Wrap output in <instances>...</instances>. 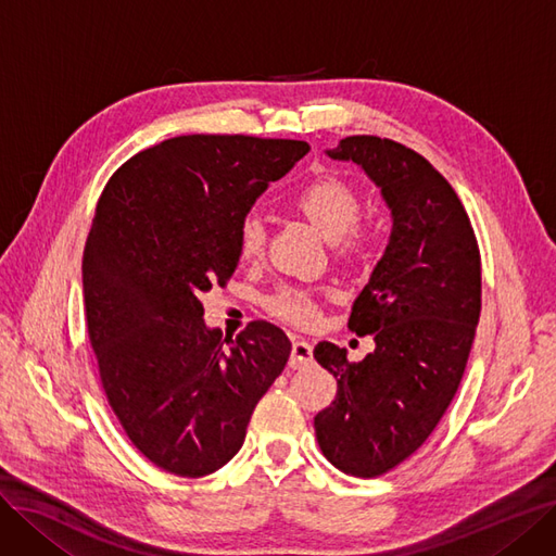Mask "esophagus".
I'll list each match as a JSON object with an SVG mask.
<instances>
[{"instance_id": "1", "label": "esophagus", "mask_w": 556, "mask_h": 556, "mask_svg": "<svg viewBox=\"0 0 556 556\" xmlns=\"http://www.w3.org/2000/svg\"><path fill=\"white\" fill-rule=\"evenodd\" d=\"M314 359V348H312V343L306 341V339H293V351H291V366L293 368H300V366H304V364H309Z\"/></svg>"}]
</instances>
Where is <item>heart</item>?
Returning <instances> with one entry per match:
<instances>
[{
  "label": "heart",
  "mask_w": 556,
  "mask_h": 556,
  "mask_svg": "<svg viewBox=\"0 0 556 556\" xmlns=\"http://www.w3.org/2000/svg\"><path fill=\"white\" fill-rule=\"evenodd\" d=\"M293 205L309 219L327 240L345 242L348 252H355L364 244V236L355 229L359 217L357 192L339 176H318L293 194ZM242 258H254L265 247V226L256 213H250L238 233ZM270 309L293 323H312L316 318V304L300 289H281L270 298Z\"/></svg>",
  "instance_id": "b5f03b06"
}]
</instances>
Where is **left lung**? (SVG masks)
Returning a JSON list of instances; mask_svg holds the SVG:
<instances>
[{"mask_svg": "<svg viewBox=\"0 0 556 556\" xmlns=\"http://www.w3.org/2000/svg\"><path fill=\"white\" fill-rule=\"evenodd\" d=\"M332 160L376 182L392 233L348 327L376 351L348 362L320 341L314 357L337 396L314 417L323 456L345 475H384L433 433L463 380L481 314V256L463 203L426 157L392 139L345 137Z\"/></svg>", "mask_w": 556, "mask_h": 556, "instance_id": "1", "label": "left lung"}]
</instances>
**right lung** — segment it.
Here are the masks:
<instances>
[{
    "mask_svg": "<svg viewBox=\"0 0 556 556\" xmlns=\"http://www.w3.org/2000/svg\"><path fill=\"white\" fill-rule=\"evenodd\" d=\"M309 151L295 139L182 135L137 153L102 192L81 258L100 382L132 444L178 477H205L244 442L291 341L254 320L236 341L201 298L240 261V224Z\"/></svg>",
    "mask_w": 556,
    "mask_h": 556,
    "instance_id": "add662e5",
    "label": "right lung"
}]
</instances>
